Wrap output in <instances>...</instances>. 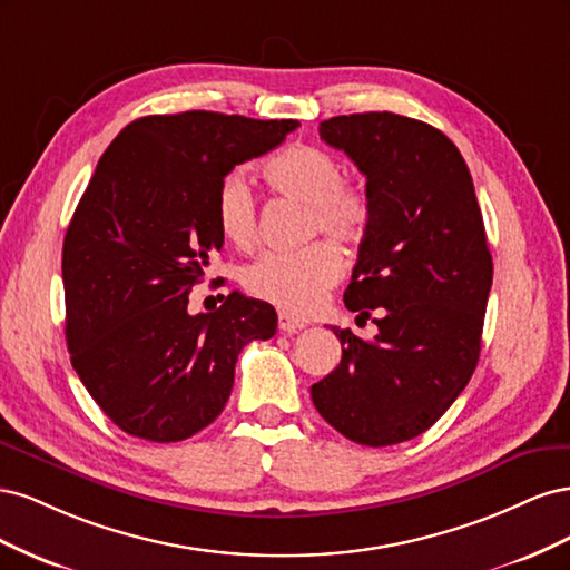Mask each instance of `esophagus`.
Wrapping results in <instances>:
<instances>
[{"label": "esophagus", "mask_w": 570, "mask_h": 570, "mask_svg": "<svg viewBox=\"0 0 570 570\" xmlns=\"http://www.w3.org/2000/svg\"><path fill=\"white\" fill-rule=\"evenodd\" d=\"M278 327H281V333H285V335H295V333L304 331L306 323L299 321V318H292L287 314H281L278 316Z\"/></svg>", "instance_id": "obj_1"}]
</instances>
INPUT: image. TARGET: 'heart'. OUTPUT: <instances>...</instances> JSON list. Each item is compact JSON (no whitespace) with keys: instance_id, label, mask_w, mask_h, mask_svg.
<instances>
[{"instance_id":"b5f03b06","label":"heart","mask_w":570,"mask_h":570,"mask_svg":"<svg viewBox=\"0 0 570 570\" xmlns=\"http://www.w3.org/2000/svg\"><path fill=\"white\" fill-rule=\"evenodd\" d=\"M344 164L327 149L289 145L264 166L273 193L306 204V235L323 233L342 245H356L366 235L373 204L361 185L344 180ZM216 223L220 235L237 249L256 239V204L243 174L223 178L216 193ZM342 275V258L327 243L295 252H266L243 273L252 297L281 312L306 316L323 302Z\"/></svg>"}]
</instances>
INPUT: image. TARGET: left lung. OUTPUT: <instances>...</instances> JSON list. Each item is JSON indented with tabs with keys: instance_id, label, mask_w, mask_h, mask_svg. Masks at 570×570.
Masks as SVG:
<instances>
[{
	"instance_id": "obj_1",
	"label": "left lung",
	"mask_w": 570,
	"mask_h": 570,
	"mask_svg": "<svg viewBox=\"0 0 570 570\" xmlns=\"http://www.w3.org/2000/svg\"><path fill=\"white\" fill-rule=\"evenodd\" d=\"M318 132L366 176L373 214L344 306L358 318L375 308L377 335L333 327L340 366L312 385V400L352 442H406L454 404L478 366L492 254L473 180L450 137L416 118L335 116Z\"/></svg>"
}]
</instances>
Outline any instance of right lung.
I'll list each match as a JSON object with an SVG mask.
<instances>
[{"label":"right lung","mask_w":570,"mask_h":570,"mask_svg":"<svg viewBox=\"0 0 570 570\" xmlns=\"http://www.w3.org/2000/svg\"><path fill=\"white\" fill-rule=\"evenodd\" d=\"M297 120L216 111L145 116L116 135L63 237L66 342L99 409L132 438L178 442L226 406L237 354L278 327L266 302L230 292L189 314L220 252L216 193L278 147Z\"/></svg>","instance_id":"obj_1"}]
</instances>
